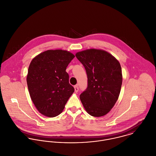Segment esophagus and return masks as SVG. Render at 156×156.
<instances>
[{"label": "esophagus", "instance_id": "34e87169", "mask_svg": "<svg viewBox=\"0 0 156 156\" xmlns=\"http://www.w3.org/2000/svg\"><path fill=\"white\" fill-rule=\"evenodd\" d=\"M74 90H75V92L76 93H77L78 91H79V87L77 85H75L74 87Z\"/></svg>", "mask_w": 156, "mask_h": 156}]
</instances>
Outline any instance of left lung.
<instances>
[{
  "instance_id": "8db88e82",
  "label": "left lung",
  "mask_w": 156,
  "mask_h": 156,
  "mask_svg": "<svg viewBox=\"0 0 156 156\" xmlns=\"http://www.w3.org/2000/svg\"><path fill=\"white\" fill-rule=\"evenodd\" d=\"M85 67L88 78L87 89L80 99L87 112L94 117L106 115L117 102L122 83L119 61L104 50L90 49L76 53Z\"/></svg>"
}]
</instances>
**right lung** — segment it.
I'll list each match as a JSON object with an SVG mask.
<instances>
[{"label": "right lung", "mask_w": 156, "mask_h": 156, "mask_svg": "<svg viewBox=\"0 0 156 156\" xmlns=\"http://www.w3.org/2000/svg\"><path fill=\"white\" fill-rule=\"evenodd\" d=\"M74 55L62 50H48L36 56L28 68L27 82L31 99L43 115H59L74 91L66 67Z\"/></svg>", "instance_id": "right-lung-1"}]
</instances>
